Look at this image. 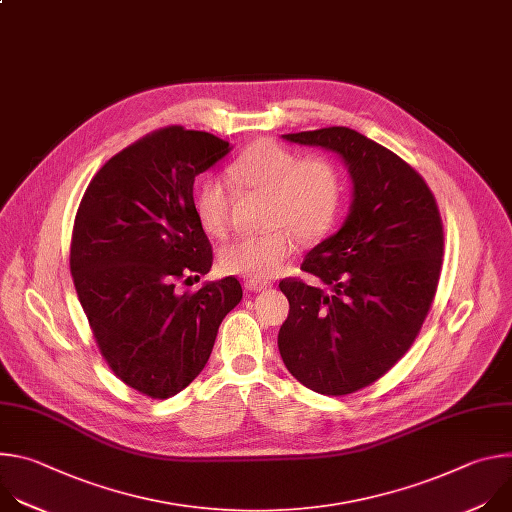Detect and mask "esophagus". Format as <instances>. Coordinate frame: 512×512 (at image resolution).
Masks as SVG:
<instances>
[{"mask_svg":"<svg viewBox=\"0 0 512 512\" xmlns=\"http://www.w3.org/2000/svg\"><path fill=\"white\" fill-rule=\"evenodd\" d=\"M273 283H269V281H257V279H249V281H245V287L249 289V291H263V289H267V287H271Z\"/></svg>","mask_w":512,"mask_h":512,"instance_id":"34e87169","label":"esophagus"}]
</instances>
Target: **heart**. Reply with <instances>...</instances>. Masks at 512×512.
Wrapping results in <instances>:
<instances>
[{
  "mask_svg": "<svg viewBox=\"0 0 512 512\" xmlns=\"http://www.w3.org/2000/svg\"><path fill=\"white\" fill-rule=\"evenodd\" d=\"M233 184L247 192L271 198L267 227L279 229L265 237H247L221 253L227 273L265 281L296 253V241L324 237L338 216L342 180L336 166L324 158H304L277 141H259L247 148L231 166ZM233 192L229 184L208 176L196 192V214L202 227L225 237L231 225Z\"/></svg>",
  "mask_w": 512,
  "mask_h": 512,
  "instance_id": "b5f03b06",
  "label": "heart"
}]
</instances>
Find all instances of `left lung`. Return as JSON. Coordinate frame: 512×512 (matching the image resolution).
<instances>
[{
  "label": "left lung",
  "instance_id": "left-lung-1",
  "mask_svg": "<svg viewBox=\"0 0 512 512\" xmlns=\"http://www.w3.org/2000/svg\"><path fill=\"white\" fill-rule=\"evenodd\" d=\"M283 139L336 154L352 180L342 227L302 263L320 285L279 283L289 314L277 336L283 364L304 387L348 395L381 379L421 330L444 257L440 210L407 162L354 129Z\"/></svg>",
  "mask_w": 512,
  "mask_h": 512
}]
</instances>
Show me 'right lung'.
<instances>
[{
	"mask_svg": "<svg viewBox=\"0 0 512 512\" xmlns=\"http://www.w3.org/2000/svg\"><path fill=\"white\" fill-rule=\"evenodd\" d=\"M229 141L180 125L113 156L77 210L70 273L109 369L131 389L168 399L204 369L218 326L241 302L239 279L178 294L210 271L212 247L194 206V178Z\"/></svg>",
	"mask_w": 512,
	"mask_h": 512,
	"instance_id": "add662e5",
	"label": "right lung"
}]
</instances>
